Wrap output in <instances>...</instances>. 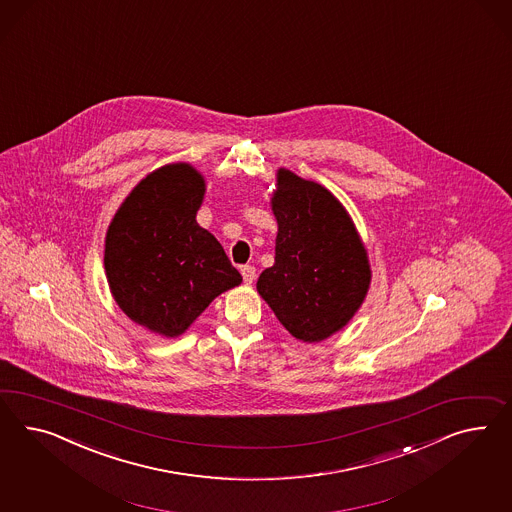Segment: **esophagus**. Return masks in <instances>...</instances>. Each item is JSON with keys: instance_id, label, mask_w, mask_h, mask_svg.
Segmentation results:
<instances>
[{"instance_id": "obj_1", "label": "esophagus", "mask_w": 512, "mask_h": 512, "mask_svg": "<svg viewBox=\"0 0 512 512\" xmlns=\"http://www.w3.org/2000/svg\"><path fill=\"white\" fill-rule=\"evenodd\" d=\"M240 274H242L246 283H253V279H255V268H253L251 264H246V266L240 268Z\"/></svg>"}]
</instances>
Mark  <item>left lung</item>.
I'll return each mask as SVG.
<instances>
[{
	"label": "left lung",
	"instance_id": "1",
	"mask_svg": "<svg viewBox=\"0 0 512 512\" xmlns=\"http://www.w3.org/2000/svg\"><path fill=\"white\" fill-rule=\"evenodd\" d=\"M270 207L276 257L257 279V292L292 337L320 343L341 332L367 298V248L328 188L285 167L277 169Z\"/></svg>",
	"mask_w": 512,
	"mask_h": 512
}]
</instances>
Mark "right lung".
I'll return each instance as SVG.
<instances>
[{
    "label": "right lung",
    "mask_w": 512,
    "mask_h": 512,
    "mask_svg": "<svg viewBox=\"0 0 512 512\" xmlns=\"http://www.w3.org/2000/svg\"><path fill=\"white\" fill-rule=\"evenodd\" d=\"M205 177L188 162L139 180L111 220L104 270L111 296L132 322L175 339L242 276L216 236L197 223Z\"/></svg>",
    "instance_id": "obj_1"
}]
</instances>
